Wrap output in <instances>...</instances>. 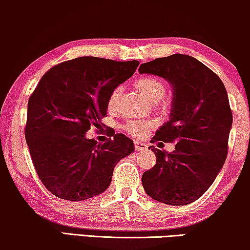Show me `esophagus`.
Returning <instances> with one entry per match:
<instances>
[{
    "label": "esophagus",
    "mask_w": 250,
    "mask_h": 250,
    "mask_svg": "<svg viewBox=\"0 0 250 250\" xmlns=\"http://www.w3.org/2000/svg\"><path fill=\"white\" fill-rule=\"evenodd\" d=\"M134 146H135V151H142V150H146L148 148V146H146L145 142H141V141H134Z\"/></svg>",
    "instance_id": "1"
}]
</instances>
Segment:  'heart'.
Listing matches in <instances>:
<instances>
[{
  "mask_svg": "<svg viewBox=\"0 0 250 250\" xmlns=\"http://www.w3.org/2000/svg\"><path fill=\"white\" fill-rule=\"evenodd\" d=\"M135 88L139 91V93L146 98L150 102H157L162 99L166 93V86L162 81L156 77L145 76L139 78L135 82ZM121 88H116L112 91L108 100V107L114 108L117 104L119 99ZM151 127V123H143L140 121H132L126 125V129L128 133H131L134 136H143L148 133L149 128Z\"/></svg>",
  "mask_w": 250,
  "mask_h": 250,
  "instance_id": "b5f03b06",
  "label": "heart"
}]
</instances>
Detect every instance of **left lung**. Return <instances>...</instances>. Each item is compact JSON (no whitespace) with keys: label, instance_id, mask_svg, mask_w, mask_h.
<instances>
[{"label":"left lung","instance_id":"left-lung-1","mask_svg":"<svg viewBox=\"0 0 250 250\" xmlns=\"http://www.w3.org/2000/svg\"><path fill=\"white\" fill-rule=\"evenodd\" d=\"M140 74L157 75L173 87L169 119L151 142H175L167 152L151 146L156 165L143 173L142 186L159 203L183 206L206 192L228 156L232 112L220 77L187 54L142 63Z\"/></svg>","mask_w":250,"mask_h":250}]
</instances>
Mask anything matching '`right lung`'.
Segmentation results:
<instances>
[{
  "label": "right lung",
  "instance_id": "1",
  "mask_svg": "<svg viewBox=\"0 0 250 250\" xmlns=\"http://www.w3.org/2000/svg\"><path fill=\"white\" fill-rule=\"evenodd\" d=\"M139 63L81 57L41 78L28 100L25 138L37 175L56 197L81 201L102 193L117 163L134 151L124 134L104 145L85 134L91 126L100 127L112 91Z\"/></svg>",
  "mask_w": 250,
  "mask_h": 250
}]
</instances>
